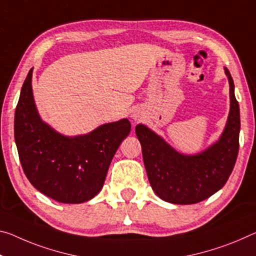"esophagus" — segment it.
Listing matches in <instances>:
<instances>
[{"label":"esophagus","mask_w":256,"mask_h":256,"mask_svg":"<svg viewBox=\"0 0 256 256\" xmlns=\"http://www.w3.org/2000/svg\"><path fill=\"white\" fill-rule=\"evenodd\" d=\"M132 117H133V120H139V118H140V116L136 115V114H134V115H133Z\"/></svg>","instance_id":"esophagus-1"}]
</instances>
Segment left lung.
<instances>
[{"mask_svg":"<svg viewBox=\"0 0 256 256\" xmlns=\"http://www.w3.org/2000/svg\"><path fill=\"white\" fill-rule=\"evenodd\" d=\"M224 72L230 88V112L222 134L208 148L184 155L146 125L136 126L148 180L160 200L178 205L196 204L218 192L228 181L238 156L240 114L234 80L226 67Z\"/></svg>","mask_w":256,"mask_h":256,"instance_id":"8db88e82","label":"left lung"}]
</instances>
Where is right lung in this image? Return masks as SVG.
Returning <instances> with one entry per match:
<instances>
[{
  "instance_id": "obj_1",
  "label": "right lung",
  "mask_w": 256,
  "mask_h": 256,
  "mask_svg": "<svg viewBox=\"0 0 256 256\" xmlns=\"http://www.w3.org/2000/svg\"><path fill=\"white\" fill-rule=\"evenodd\" d=\"M33 68L22 84L14 114V140L27 179L46 196L64 204L92 200L102 188L109 165L131 131L128 118L67 136L43 122L32 88Z\"/></svg>"
}]
</instances>
